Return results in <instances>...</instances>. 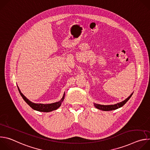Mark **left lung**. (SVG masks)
Returning a JSON list of instances; mask_svg holds the SVG:
<instances>
[{
	"label": "left lung",
	"mask_w": 150,
	"mask_h": 150,
	"mask_svg": "<svg viewBox=\"0 0 150 150\" xmlns=\"http://www.w3.org/2000/svg\"><path fill=\"white\" fill-rule=\"evenodd\" d=\"M132 94H133V93L129 97H128L127 98H126L125 100H123V101L118 103L115 104L102 105V104L94 103V105L96 107V108H97V109H98L99 110H103V111H110V110H116V109H117L121 108V107H122L128 100L130 99V98L131 97Z\"/></svg>",
	"instance_id": "8db88e82"
}]
</instances>
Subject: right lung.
Segmentation results:
<instances>
[{
	"label": "right lung",
	"mask_w": 150,
	"mask_h": 150,
	"mask_svg": "<svg viewBox=\"0 0 150 150\" xmlns=\"http://www.w3.org/2000/svg\"><path fill=\"white\" fill-rule=\"evenodd\" d=\"M18 87V86H17ZM19 92L22 96L24 100V101L31 107L32 109H33L35 110L41 112H50L53 110H55L57 109L61 105L62 103L63 102L64 98H65V93L63 94V96L61 100L57 102L51 103V104H41V103H34L32 101H30L21 92L19 87H18Z\"/></svg>",
	"instance_id": "obj_1"
}]
</instances>
